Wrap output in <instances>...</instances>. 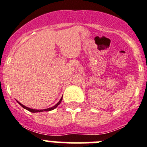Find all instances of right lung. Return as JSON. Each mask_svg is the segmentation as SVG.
I'll list each match as a JSON object with an SVG mask.
<instances>
[{
  "label": "right lung",
  "instance_id": "obj_1",
  "mask_svg": "<svg viewBox=\"0 0 147 147\" xmlns=\"http://www.w3.org/2000/svg\"><path fill=\"white\" fill-rule=\"evenodd\" d=\"M62 98H61V99L59 100V102H58V103L57 104V105H54V107H50V108H48V109H45V110H34V109H32V108H29V107H26V106H24V105H22V104H20V102H18V103L20 104V106H22V107H23V108H25L26 110H28V111H30V112H32V113H37V112H42V111H50V110H54V109H55L56 107H57L58 105H59V104L61 103V102H62Z\"/></svg>",
  "mask_w": 147,
  "mask_h": 147
}]
</instances>
